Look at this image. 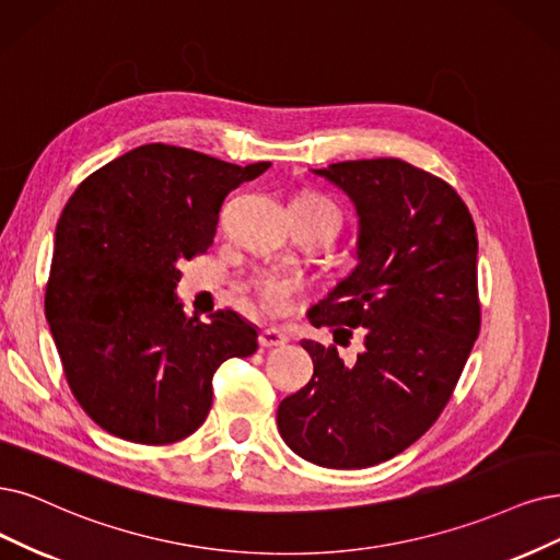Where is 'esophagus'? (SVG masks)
<instances>
[{"label":"esophagus","instance_id":"1","mask_svg":"<svg viewBox=\"0 0 560 560\" xmlns=\"http://www.w3.org/2000/svg\"><path fill=\"white\" fill-rule=\"evenodd\" d=\"M258 341H260L262 348H279V346L288 343V337L281 332L279 327H265L260 337H258Z\"/></svg>","mask_w":560,"mask_h":560}]
</instances>
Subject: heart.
Listing matches in <instances>:
<instances>
[{"mask_svg": "<svg viewBox=\"0 0 560 560\" xmlns=\"http://www.w3.org/2000/svg\"><path fill=\"white\" fill-rule=\"evenodd\" d=\"M295 200H302V202H308V205H316V207H323V210L332 212L339 221V212L337 207L329 202L327 198L318 196V194H306V196H300ZM254 288L256 293L260 295V300L267 304L277 308V312H285V308H291L298 291L302 288V279L300 277H293V275H283V272H260L256 279H254Z\"/></svg>", "mask_w": 560, "mask_h": 560, "instance_id": "heart-1", "label": "heart"}]
</instances>
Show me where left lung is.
I'll use <instances>...</instances> for the list:
<instances>
[{
	"instance_id": "obj_1",
	"label": "left lung",
	"mask_w": 560,
	"mask_h": 560,
	"mask_svg": "<svg viewBox=\"0 0 560 560\" xmlns=\"http://www.w3.org/2000/svg\"><path fill=\"white\" fill-rule=\"evenodd\" d=\"M350 198L358 265L308 312L314 327H362V353L302 339L314 376L277 410L281 439L325 468H366L439 420L480 332L478 235L452 186L401 159L312 171Z\"/></svg>"
}]
</instances>
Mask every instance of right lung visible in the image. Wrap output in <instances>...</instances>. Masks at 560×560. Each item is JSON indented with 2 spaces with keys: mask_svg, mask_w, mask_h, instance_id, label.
<instances>
[{
  "mask_svg": "<svg viewBox=\"0 0 560 560\" xmlns=\"http://www.w3.org/2000/svg\"><path fill=\"white\" fill-rule=\"evenodd\" d=\"M267 161L225 163L142 144L92 173L55 231L46 318L88 416L124 441L168 445L205 422L212 376L258 350V329L225 308L200 323L177 298V262L212 246L223 198Z\"/></svg>",
  "mask_w": 560,
  "mask_h": 560,
  "instance_id": "right-lung-1",
  "label": "right lung"
}]
</instances>
